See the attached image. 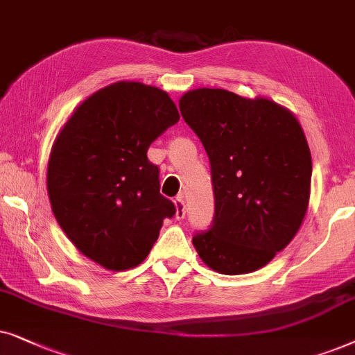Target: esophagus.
Masks as SVG:
<instances>
[{
    "label": "esophagus",
    "mask_w": 355,
    "mask_h": 355,
    "mask_svg": "<svg viewBox=\"0 0 355 355\" xmlns=\"http://www.w3.org/2000/svg\"><path fill=\"white\" fill-rule=\"evenodd\" d=\"M187 214L185 211V200H183V196H178L177 200H175V219H183Z\"/></svg>",
    "instance_id": "esophagus-1"
}]
</instances>
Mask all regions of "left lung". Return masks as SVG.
<instances>
[{
  "mask_svg": "<svg viewBox=\"0 0 355 355\" xmlns=\"http://www.w3.org/2000/svg\"><path fill=\"white\" fill-rule=\"evenodd\" d=\"M180 112L211 162L216 216L193 237L202 263L237 276L266 266L299 232L310 202L311 154L299 120L266 97L200 87Z\"/></svg>",
  "mask_w": 355,
  "mask_h": 355,
  "instance_id": "left-lung-1",
  "label": "left lung"
}]
</instances>
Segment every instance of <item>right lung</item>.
<instances>
[{
    "label": "right lung",
    "mask_w": 355,
    "mask_h": 355,
    "mask_svg": "<svg viewBox=\"0 0 355 355\" xmlns=\"http://www.w3.org/2000/svg\"><path fill=\"white\" fill-rule=\"evenodd\" d=\"M178 120L162 89L118 81L79 103L51 146L46 190L55 219L84 257L108 271L143 263L164 219L175 214L148 149Z\"/></svg>",
    "instance_id": "1"
}]
</instances>
